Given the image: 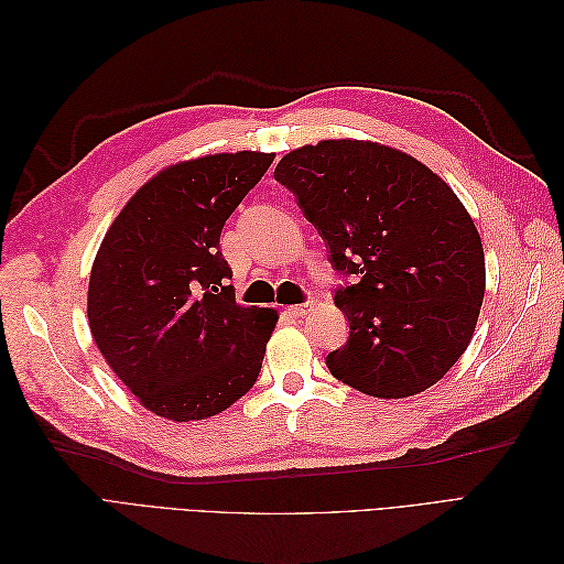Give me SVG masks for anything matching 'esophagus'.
<instances>
[{
  "instance_id": "obj_1",
  "label": "esophagus",
  "mask_w": 564,
  "mask_h": 564,
  "mask_svg": "<svg viewBox=\"0 0 564 564\" xmlns=\"http://www.w3.org/2000/svg\"><path fill=\"white\" fill-rule=\"evenodd\" d=\"M308 308H311V301H305V303H299V305H286L284 313L289 317H303L305 313H308Z\"/></svg>"
}]
</instances>
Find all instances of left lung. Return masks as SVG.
<instances>
[{"instance_id":"left-lung-1","label":"left lung","mask_w":564,"mask_h":564,"mask_svg":"<svg viewBox=\"0 0 564 564\" xmlns=\"http://www.w3.org/2000/svg\"><path fill=\"white\" fill-rule=\"evenodd\" d=\"M329 253L346 346L327 367L373 398L431 388L470 344L485 299V251L452 187L419 160L369 141H319L275 169Z\"/></svg>"}]
</instances>
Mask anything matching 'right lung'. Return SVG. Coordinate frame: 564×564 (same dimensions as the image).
Returning a JSON list of instances; mask_svg holds the SVG:
<instances>
[{
    "instance_id": "add662e5",
    "label": "right lung",
    "mask_w": 564,
    "mask_h": 564,
    "mask_svg": "<svg viewBox=\"0 0 564 564\" xmlns=\"http://www.w3.org/2000/svg\"><path fill=\"white\" fill-rule=\"evenodd\" d=\"M275 155L224 152L164 169L106 232L89 278L98 350L152 414H220L259 379L278 313L240 308L220 230Z\"/></svg>"
}]
</instances>
